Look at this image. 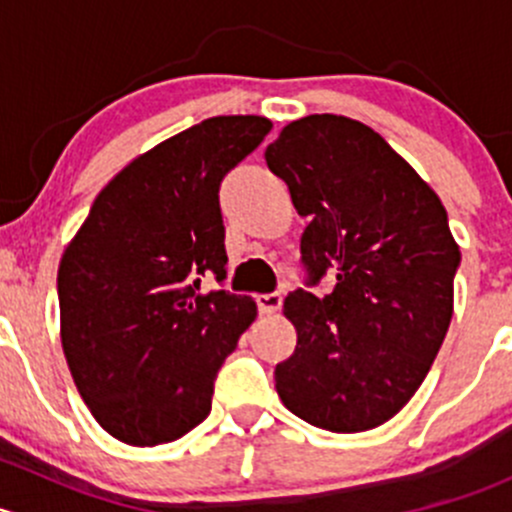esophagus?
<instances>
[{
  "instance_id": "obj_1",
  "label": "esophagus",
  "mask_w": 512,
  "mask_h": 512,
  "mask_svg": "<svg viewBox=\"0 0 512 512\" xmlns=\"http://www.w3.org/2000/svg\"><path fill=\"white\" fill-rule=\"evenodd\" d=\"M255 302H257V309H260V314H275L277 309L282 307V294L280 292L257 294Z\"/></svg>"
}]
</instances>
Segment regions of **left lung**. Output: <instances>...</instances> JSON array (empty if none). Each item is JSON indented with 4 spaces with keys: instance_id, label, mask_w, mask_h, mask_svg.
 I'll return each mask as SVG.
<instances>
[{
    "instance_id": "obj_1",
    "label": "left lung",
    "mask_w": 512,
    "mask_h": 512,
    "mask_svg": "<svg viewBox=\"0 0 512 512\" xmlns=\"http://www.w3.org/2000/svg\"><path fill=\"white\" fill-rule=\"evenodd\" d=\"M307 227L299 262L329 294L294 289L285 314L297 347L275 366L282 404L334 433L381 426L426 379L453 317L461 250L446 208L364 123L314 113L265 151Z\"/></svg>"
}]
</instances>
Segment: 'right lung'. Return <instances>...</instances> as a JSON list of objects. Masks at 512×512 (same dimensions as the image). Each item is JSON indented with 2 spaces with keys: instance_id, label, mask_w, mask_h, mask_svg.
<instances>
[{
  "instance_id": "obj_1",
  "label": "right lung",
  "mask_w": 512,
  "mask_h": 512,
  "mask_svg": "<svg viewBox=\"0 0 512 512\" xmlns=\"http://www.w3.org/2000/svg\"><path fill=\"white\" fill-rule=\"evenodd\" d=\"M262 116H215L158 143L98 193L59 265L61 344L81 399L128 446L210 414L215 376L257 307L227 277L220 183L265 141Z\"/></svg>"
}]
</instances>
